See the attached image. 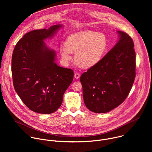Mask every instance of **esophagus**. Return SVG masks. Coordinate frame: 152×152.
I'll list each match as a JSON object with an SVG mask.
<instances>
[{
    "label": "esophagus",
    "instance_id": "34e87169",
    "mask_svg": "<svg viewBox=\"0 0 152 152\" xmlns=\"http://www.w3.org/2000/svg\"><path fill=\"white\" fill-rule=\"evenodd\" d=\"M74 76H75V77L76 79H79V77H80V74H79V73H75Z\"/></svg>",
    "mask_w": 152,
    "mask_h": 152
}]
</instances>
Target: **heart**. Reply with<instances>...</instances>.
Segmentation results:
<instances>
[{"label": "heart", "instance_id": "obj_1", "mask_svg": "<svg viewBox=\"0 0 152 152\" xmlns=\"http://www.w3.org/2000/svg\"><path fill=\"white\" fill-rule=\"evenodd\" d=\"M107 46L105 35L91 30H86L70 35L66 39V45L61 48L60 53L64 62L72 59L75 53L76 64L82 68L89 69L101 59Z\"/></svg>", "mask_w": 152, "mask_h": 152}]
</instances>
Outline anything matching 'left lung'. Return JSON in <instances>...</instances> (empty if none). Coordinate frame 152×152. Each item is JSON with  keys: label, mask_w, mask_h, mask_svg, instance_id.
Instances as JSON below:
<instances>
[{"label": "left lung", "mask_w": 152, "mask_h": 152, "mask_svg": "<svg viewBox=\"0 0 152 152\" xmlns=\"http://www.w3.org/2000/svg\"><path fill=\"white\" fill-rule=\"evenodd\" d=\"M117 32L119 40L114 47L80 77L85 104L95 113H108L121 104L134 82L133 40L124 32Z\"/></svg>", "instance_id": "obj_1"}]
</instances>
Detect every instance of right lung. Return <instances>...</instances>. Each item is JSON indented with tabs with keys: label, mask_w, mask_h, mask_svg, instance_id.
Instances as JSON below:
<instances>
[{
	"label": "right lung",
	"mask_w": 152,
	"mask_h": 152,
	"mask_svg": "<svg viewBox=\"0 0 152 152\" xmlns=\"http://www.w3.org/2000/svg\"><path fill=\"white\" fill-rule=\"evenodd\" d=\"M61 25L32 31L16 44L12 56L14 89L25 104L34 112L49 114L61 106L63 95L73 81L72 69L58 66L56 52L45 40L52 37Z\"/></svg>",
	"instance_id": "add662e5"
}]
</instances>
